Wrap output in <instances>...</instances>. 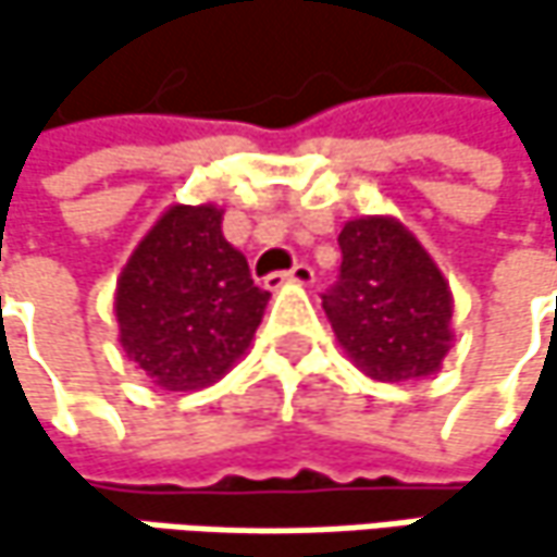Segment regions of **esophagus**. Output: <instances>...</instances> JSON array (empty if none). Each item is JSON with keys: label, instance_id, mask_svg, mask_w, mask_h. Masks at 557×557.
<instances>
[{"label": "esophagus", "instance_id": "34e87169", "mask_svg": "<svg viewBox=\"0 0 557 557\" xmlns=\"http://www.w3.org/2000/svg\"><path fill=\"white\" fill-rule=\"evenodd\" d=\"M268 283V289H277L280 283H299V286H312L315 283V271L309 268V264H293L289 271H283V274H271V277L264 280Z\"/></svg>", "mask_w": 557, "mask_h": 557}]
</instances>
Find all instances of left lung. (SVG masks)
Instances as JSON below:
<instances>
[{
    "mask_svg": "<svg viewBox=\"0 0 557 557\" xmlns=\"http://www.w3.org/2000/svg\"><path fill=\"white\" fill-rule=\"evenodd\" d=\"M342 274L322 309L348 361L381 384L435 374L455 342L451 286L432 255L393 215L345 222Z\"/></svg>",
    "mask_w": 557,
    "mask_h": 557,
    "instance_id": "obj_1",
    "label": "left lung"
}]
</instances>
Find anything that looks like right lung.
Wrapping results in <instances>:
<instances>
[{
	"instance_id": "right-lung-1",
	"label": "right lung",
	"mask_w": 557,
	"mask_h": 557,
	"mask_svg": "<svg viewBox=\"0 0 557 557\" xmlns=\"http://www.w3.org/2000/svg\"><path fill=\"white\" fill-rule=\"evenodd\" d=\"M268 299L245 255L225 242L222 209L176 202L119 274V345L154 387L202 389L251 348Z\"/></svg>"
}]
</instances>
